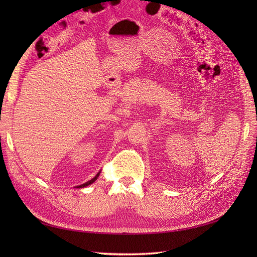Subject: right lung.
Returning <instances> with one entry per match:
<instances>
[{
  "label": "right lung",
  "instance_id": "add662e5",
  "mask_svg": "<svg viewBox=\"0 0 257 257\" xmlns=\"http://www.w3.org/2000/svg\"><path fill=\"white\" fill-rule=\"evenodd\" d=\"M99 174H100V172H98V173L96 174V176H95L94 178H92V179H91V180H89L88 182H85V183H83V184H80V185H78V186H77V188H84V186H88V185L92 184L93 182H95V180H96V179L98 178Z\"/></svg>",
  "mask_w": 257,
  "mask_h": 257
}]
</instances>
